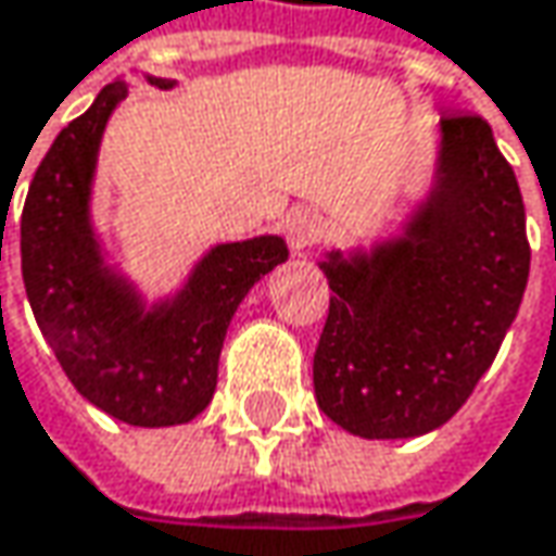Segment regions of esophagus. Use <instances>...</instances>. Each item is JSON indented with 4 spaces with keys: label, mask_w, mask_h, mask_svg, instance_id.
Here are the masks:
<instances>
[{
    "label": "esophagus",
    "mask_w": 556,
    "mask_h": 556,
    "mask_svg": "<svg viewBox=\"0 0 556 556\" xmlns=\"http://www.w3.org/2000/svg\"><path fill=\"white\" fill-rule=\"evenodd\" d=\"M320 236H324V219H320V213L317 211L299 207V211H292L286 216V239H289L292 254H302V251L314 245Z\"/></svg>",
    "instance_id": "esophagus-1"
}]
</instances>
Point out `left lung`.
Returning a JSON list of instances; mask_svg holds the SVG:
<instances>
[{"label": "left lung", "instance_id": "obj_1", "mask_svg": "<svg viewBox=\"0 0 556 556\" xmlns=\"http://www.w3.org/2000/svg\"><path fill=\"white\" fill-rule=\"evenodd\" d=\"M529 261L519 181L491 125L446 115L431 185L396 232L317 261L333 289L314 352L320 412L365 441L438 431L491 368Z\"/></svg>", "mask_w": 556, "mask_h": 556}]
</instances>
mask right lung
<instances>
[{
  "label": "right lung",
  "mask_w": 556,
  "mask_h": 556,
  "mask_svg": "<svg viewBox=\"0 0 556 556\" xmlns=\"http://www.w3.org/2000/svg\"><path fill=\"white\" fill-rule=\"evenodd\" d=\"M125 97L128 84H106L52 141L21 213V274L37 327L84 400L135 428H173L211 406L226 330L289 248L279 236L219 242L173 292L148 299L93 219L103 131Z\"/></svg>",
  "instance_id": "right-lung-1"
}]
</instances>
